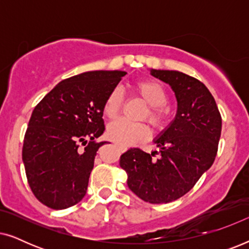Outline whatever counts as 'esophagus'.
<instances>
[{
    "instance_id": "obj_1",
    "label": "esophagus",
    "mask_w": 249,
    "mask_h": 249,
    "mask_svg": "<svg viewBox=\"0 0 249 249\" xmlns=\"http://www.w3.org/2000/svg\"><path fill=\"white\" fill-rule=\"evenodd\" d=\"M118 147H119V149H120L121 152H125V151H127V147H124V146H119V145H118Z\"/></svg>"
}]
</instances>
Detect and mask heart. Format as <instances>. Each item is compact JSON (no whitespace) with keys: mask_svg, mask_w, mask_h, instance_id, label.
<instances>
[{"mask_svg":"<svg viewBox=\"0 0 249 249\" xmlns=\"http://www.w3.org/2000/svg\"><path fill=\"white\" fill-rule=\"evenodd\" d=\"M132 93L142 97L148 105L147 111L144 112L142 119H147L155 128H162L168 120L169 96L165 88L158 81L152 79H141L135 81L131 86ZM124 95L120 89L111 90L105 98L103 113L108 119H115L120 113ZM151 135L149 128L145 124H135L124 120L114 121L107 127V136L112 141L124 146L136 145L146 141Z\"/></svg>","mask_w":249,"mask_h":249,"instance_id":"heart-1","label":"heart"}]
</instances>
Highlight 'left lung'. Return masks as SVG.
Returning <instances> with one entry per match:
<instances>
[{
	"instance_id": "1",
	"label": "left lung",
	"mask_w": 249,
	"mask_h": 249,
	"mask_svg": "<svg viewBox=\"0 0 249 249\" xmlns=\"http://www.w3.org/2000/svg\"><path fill=\"white\" fill-rule=\"evenodd\" d=\"M151 74L171 86L178 110L175 120L154 139L160 148L148 154L130 148L120 158L128 187L152 204L170 203L195 186L212 166L217 153L222 119L215 100L203 83L173 70H151Z\"/></svg>"
}]
</instances>
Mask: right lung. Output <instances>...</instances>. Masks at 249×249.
Instances as JSON below:
<instances>
[{
  "label": "right lung",
  "mask_w": 249,
  "mask_h": 249,
  "mask_svg": "<svg viewBox=\"0 0 249 249\" xmlns=\"http://www.w3.org/2000/svg\"><path fill=\"white\" fill-rule=\"evenodd\" d=\"M125 71H88L60 81L36 105L22 147L29 187L53 210L76 205L86 195L105 130L103 104Z\"/></svg>",
  "instance_id": "1"
}]
</instances>
